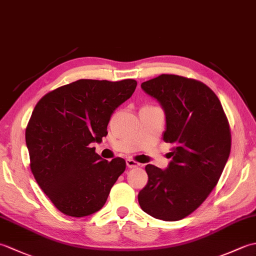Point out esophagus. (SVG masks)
<instances>
[{
    "label": "esophagus",
    "mask_w": 256,
    "mask_h": 256,
    "mask_svg": "<svg viewBox=\"0 0 256 256\" xmlns=\"http://www.w3.org/2000/svg\"><path fill=\"white\" fill-rule=\"evenodd\" d=\"M126 166L128 168H135V167H138L140 164L138 162H135L133 160H126Z\"/></svg>",
    "instance_id": "obj_1"
}]
</instances>
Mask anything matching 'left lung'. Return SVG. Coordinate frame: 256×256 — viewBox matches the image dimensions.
<instances>
[{
	"label": "left lung",
	"mask_w": 256,
	"mask_h": 256,
	"mask_svg": "<svg viewBox=\"0 0 256 256\" xmlns=\"http://www.w3.org/2000/svg\"><path fill=\"white\" fill-rule=\"evenodd\" d=\"M164 108L162 140L172 145L165 170L146 165L148 184L138 194L146 214L164 221L189 216L218 184L231 150V132L220 100L198 80L160 74L142 84Z\"/></svg>",
	"instance_id": "8db88e82"
}]
</instances>
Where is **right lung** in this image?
<instances>
[{"instance_id": "add662e5", "label": "right lung", "mask_w": 256, "mask_h": 256, "mask_svg": "<svg viewBox=\"0 0 256 256\" xmlns=\"http://www.w3.org/2000/svg\"><path fill=\"white\" fill-rule=\"evenodd\" d=\"M136 84L133 79H80L37 102L25 132L30 170L66 216L81 218L99 211L125 170L123 158L102 160L91 144L106 136L112 113Z\"/></svg>"}]
</instances>
